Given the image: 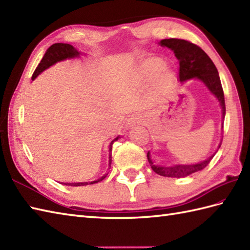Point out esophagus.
<instances>
[{
  "label": "esophagus",
  "instance_id": "34e87169",
  "mask_svg": "<svg viewBox=\"0 0 250 250\" xmlns=\"http://www.w3.org/2000/svg\"><path fill=\"white\" fill-rule=\"evenodd\" d=\"M142 121H143L142 116H140V115H132L130 118L128 119V121H126V125H128V126H133V125H136L141 124Z\"/></svg>",
  "mask_w": 250,
  "mask_h": 250
}]
</instances>
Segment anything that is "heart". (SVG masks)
Here are the masks:
<instances>
[{
    "mask_svg": "<svg viewBox=\"0 0 250 250\" xmlns=\"http://www.w3.org/2000/svg\"><path fill=\"white\" fill-rule=\"evenodd\" d=\"M139 77L143 83L153 82V88L160 91L167 88L174 81V73L164 66V62L158 58H151L143 62L139 68Z\"/></svg>",
    "mask_w": 250,
    "mask_h": 250,
    "instance_id": "obj_1",
    "label": "heart"
}]
</instances>
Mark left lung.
<instances>
[{
  "instance_id": "left-lung-1",
  "label": "left lung",
  "mask_w": 250,
  "mask_h": 250,
  "mask_svg": "<svg viewBox=\"0 0 250 250\" xmlns=\"http://www.w3.org/2000/svg\"><path fill=\"white\" fill-rule=\"evenodd\" d=\"M160 45L163 47L172 49L175 56L179 61V81L186 82L191 78H196L203 83L208 88L209 91L218 99L222 108V118L226 116V104L225 94L222 90L221 82L218 71L215 66L214 62L206 55V52L193 43L189 41L179 39H168L162 40ZM224 128V125H222ZM221 143L219 144L220 148ZM215 155L210 156L208 159L196 164H177L173 167H160L153 164L150 159L149 151L147 153V159L149 162L152 171L161 175L164 177H185L190 174L202 171L204 167L208 166L211 159Z\"/></svg>"
}]
</instances>
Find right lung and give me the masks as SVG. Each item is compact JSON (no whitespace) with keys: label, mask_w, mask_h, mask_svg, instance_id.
Returning a JSON list of instances; mask_svg holds the SVG:
<instances>
[{"label":"right lung","mask_w":250,"mask_h":250,"mask_svg":"<svg viewBox=\"0 0 250 250\" xmlns=\"http://www.w3.org/2000/svg\"><path fill=\"white\" fill-rule=\"evenodd\" d=\"M79 56V52L74 48V47L70 44H63V43H57L51 45L47 51L45 52V55L43 57V59L40 62V64L37 65V67L35 68V71L33 73V75H32V81H34V79L40 75V74L45 71L46 68H48L49 66L54 65L55 63L62 61V60H65V59H70V58H74V57H77ZM118 140V137L115 139L113 142L109 144V161L108 164L110 167L111 164V147H113L114 142ZM106 176H107V174H105L104 176H102L101 178H99L98 180H94V182L90 183L91 184H95V183H99L101 180H103ZM64 185L67 186H74V187H77V186H86L88 185V183H71V184H67L65 183Z\"/></svg>","instance_id":"obj_1"}]
</instances>
